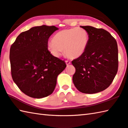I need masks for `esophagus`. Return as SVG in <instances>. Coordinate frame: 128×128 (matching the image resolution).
I'll return each instance as SVG.
<instances>
[{"label": "esophagus", "instance_id": "obj_1", "mask_svg": "<svg viewBox=\"0 0 128 128\" xmlns=\"http://www.w3.org/2000/svg\"><path fill=\"white\" fill-rule=\"evenodd\" d=\"M66 64L67 65V66H68V65H69V64H71L70 62V61H69V60H66Z\"/></svg>", "mask_w": 128, "mask_h": 128}]
</instances>
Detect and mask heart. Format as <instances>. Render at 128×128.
<instances>
[{"label":"heart","mask_w":128,"mask_h":128,"mask_svg":"<svg viewBox=\"0 0 128 128\" xmlns=\"http://www.w3.org/2000/svg\"><path fill=\"white\" fill-rule=\"evenodd\" d=\"M89 41V34L83 28H72L60 31L55 34L48 48L55 56H59L64 50L67 57L80 56L84 52Z\"/></svg>","instance_id":"b5f03b06"}]
</instances>
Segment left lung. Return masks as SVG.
<instances>
[{"label": "left lung", "instance_id": "left-lung-1", "mask_svg": "<svg viewBox=\"0 0 128 128\" xmlns=\"http://www.w3.org/2000/svg\"><path fill=\"white\" fill-rule=\"evenodd\" d=\"M89 34L84 52L72 62L76 72L73 82L79 91L93 94L106 89L118 70L117 42L108 31L92 26H80Z\"/></svg>", "mask_w": 128, "mask_h": 128}]
</instances>
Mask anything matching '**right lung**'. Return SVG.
I'll return each instance as SVG.
<instances>
[{"label":"right lung","instance_id":"add662e5","mask_svg":"<svg viewBox=\"0 0 128 128\" xmlns=\"http://www.w3.org/2000/svg\"><path fill=\"white\" fill-rule=\"evenodd\" d=\"M57 30L54 26L32 27L20 34L11 45L12 79L31 97L41 98L52 94L58 76L66 66L64 60L53 56L48 48V38Z\"/></svg>","mask_w":128,"mask_h":128}]
</instances>
